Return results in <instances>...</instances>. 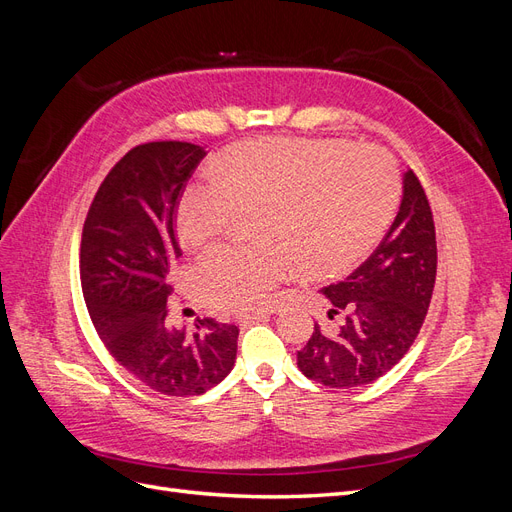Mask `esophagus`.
Segmentation results:
<instances>
[{"mask_svg": "<svg viewBox=\"0 0 512 512\" xmlns=\"http://www.w3.org/2000/svg\"><path fill=\"white\" fill-rule=\"evenodd\" d=\"M269 314H271V312H267V309H258V312L239 314V316H237V322L243 324V327H250V324H254V322H258V320H262V318H267Z\"/></svg>", "mask_w": 512, "mask_h": 512, "instance_id": "34e87169", "label": "esophagus"}]
</instances>
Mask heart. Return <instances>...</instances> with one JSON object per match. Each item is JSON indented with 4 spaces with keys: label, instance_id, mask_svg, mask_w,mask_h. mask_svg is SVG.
<instances>
[{
    "label": "heart",
    "instance_id": "obj_1",
    "mask_svg": "<svg viewBox=\"0 0 512 512\" xmlns=\"http://www.w3.org/2000/svg\"><path fill=\"white\" fill-rule=\"evenodd\" d=\"M399 203L389 153L344 141L265 138L243 143L220 175L181 194L175 226L188 250L222 239L243 211H256L254 245H224L196 267V288L211 307L243 312L265 303L292 273L337 275L354 267Z\"/></svg>",
    "mask_w": 512,
    "mask_h": 512
}]
</instances>
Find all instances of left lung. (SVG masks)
<instances>
[{
  "label": "left lung",
  "instance_id": "8db88e82",
  "mask_svg": "<svg viewBox=\"0 0 512 512\" xmlns=\"http://www.w3.org/2000/svg\"><path fill=\"white\" fill-rule=\"evenodd\" d=\"M438 247L429 200L418 177L404 175L397 218L363 265L344 282L322 288L329 318L339 324L314 333L297 365L309 380L350 389L378 380L393 369L421 331L433 284Z\"/></svg>",
  "mask_w": 512,
  "mask_h": 512
}]
</instances>
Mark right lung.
<instances>
[{"instance_id": "obj_1", "label": "right lung", "mask_w": 512, "mask_h": 512, "mask_svg": "<svg viewBox=\"0 0 512 512\" xmlns=\"http://www.w3.org/2000/svg\"><path fill=\"white\" fill-rule=\"evenodd\" d=\"M205 156L181 141L130 149L102 181L81 239L83 297L106 350L149 389L175 397L213 389L237 359L235 324L170 322L177 205Z\"/></svg>"}]
</instances>
